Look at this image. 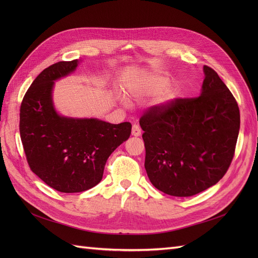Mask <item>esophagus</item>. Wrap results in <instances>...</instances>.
<instances>
[{
  "mask_svg": "<svg viewBox=\"0 0 258 258\" xmlns=\"http://www.w3.org/2000/svg\"><path fill=\"white\" fill-rule=\"evenodd\" d=\"M131 134H132V136H134V137H140V136H141V134H142L141 128H140L138 124H134V126H132Z\"/></svg>",
  "mask_w": 258,
  "mask_h": 258,
  "instance_id": "obj_1",
  "label": "esophagus"
}]
</instances>
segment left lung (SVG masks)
<instances>
[{"mask_svg": "<svg viewBox=\"0 0 258 258\" xmlns=\"http://www.w3.org/2000/svg\"><path fill=\"white\" fill-rule=\"evenodd\" d=\"M204 71L200 96L154 105L140 118L147 176L170 196L190 197L215 185L235 155L238 103L212 68Z\"/></svg>", "mask_w": 258, "mask_h": 258, "instance_id": "8db88e82", "label": "left lung"}]
</instances>
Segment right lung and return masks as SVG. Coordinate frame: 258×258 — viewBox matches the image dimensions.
<instances>
[{
  "label": "right lung",
  "mask_w": 258,
  "mask_h": 258,
  "mask_svg": "<svg viewBox=\"0 0 258 258\" xmlns=\"http://www.w3.org/2000/svg\"><path fill=\"white\" fill-rule=\"evenodd\" d=\"M77 59L46 68L20 105L19 131L28 165L61 192H81L100 183L107 158L131 134V123L59 116L51 101L53 81L73 72Z\"/></svg>",
  "instance_id": "right-lung-1"
}]
</instances>
